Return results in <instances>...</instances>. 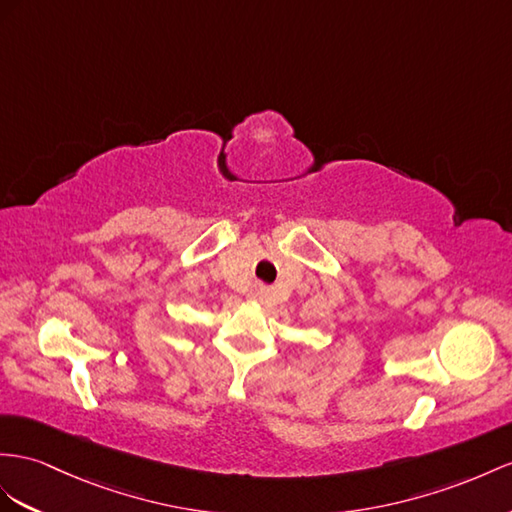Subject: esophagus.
Wrapping results in <instances>:
<instances>
[{"instance_id":"esophagus-1","label":"esophagus","mask_w":512,"mask_h":512,"mask_svg":"<svg viewBox=\"0 0 512 512\" xmlns=\"http://www.w3.org/2000/svg\"><path fill=\"white\" fill-rule=\"evenodd\" d=\"M251 298H253V300H259V303H272V300H274V292L270 290L268 285H264V283H255L253 290H251Z\"/></svg>"}]
</instances>
